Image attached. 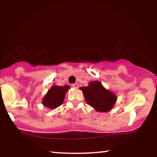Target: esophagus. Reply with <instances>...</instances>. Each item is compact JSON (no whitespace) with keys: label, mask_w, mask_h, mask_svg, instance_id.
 <instances>
[{"label":"esophagus","mask_w":157,"mask_h":157,"mask_svg":"<svg viewBox=\"0 0 157 157\" xmlns=\"http://www.w3.org/2000/svg\"><path fill=\"white\" fill-rule=\"evenodd\" d=\"M71 86L74 88H76V89H77V88L79 87V84L77 83V82H75V83H73L71 84Z\"/></svg>","instance_id":"1"}]
</instances>
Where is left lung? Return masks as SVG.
<instances>
[{
  "mask_svg": "<svg viewBox=\"0 0 157 157\" xmlns=\"http://www.w3.org/2000/svg\"><path fill=\"white\" fill-rule=\"evenodd\" d=\"M87 104L100 112H106L113 108L117 97L106 90L99 81L90 82L86 87H81Z\"/></svg>",
  "mask_w": 157,
  "mask_h": 157,
  "instance_id": "1",
  "label": "left lung"
}]
</instances>
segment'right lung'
<instances>
[{
	"label": "right lung",
	"mask_w": 157,
	"mask_h": 157,
	"mask_svg": "<svg viewBox=\"0 0 157 157\" xmlns=\"http://www.w3.org/2000/svg\"><path fill=\"white\" fill-rule=\"evenodd\" d=\"M69 89L68 86H52L47 94L43 99L44 106L51 109H55L63 104L66 91Z\"/></svg>",
	"instance_id": "add662e5"
}]
</instances>
